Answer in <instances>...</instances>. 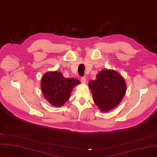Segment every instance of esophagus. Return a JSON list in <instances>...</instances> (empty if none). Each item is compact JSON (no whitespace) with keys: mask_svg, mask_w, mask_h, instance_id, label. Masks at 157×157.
<instances>
[{"mask_svg":"<svg viewBox=\"0 0 157 157\" xmlns=\"http://www.w3.org/2000/svg\"><path fill=\"white\" fill-rule=\"evenodd\" d=\"M81 82L82 83H86V77L81 78Z\"/></svg>","mask_w":157,"mask_h":157,"instance_id":"34e87169","label":"esophagus"}]
</instances>
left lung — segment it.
Listing matches in <instances>:
<instances>
[{
	"label": "left lung",
	"mask_w": 157,
	"mask_h": 157,
	"mask_svg": "<svg viewBox=\"0 0 157 157\" xmlns=\"http://www.w3.org/2000/svg\"><path fill=\"white\" fill-rule=\"evenodd\" d=\"M93 101L102 112H109L117 106L126 91L124 78L113 70H102L95 80L89 82Z\"/></svg>",
	"instance_id": "left-lung-1"
}]
</instances>
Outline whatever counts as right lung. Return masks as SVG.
<instances>
[{
	"label": "right lung",
	"mask_w": 157,
	"mask_h": 157,
	"mask_svg": "<svg viewBox=\"0 0 157 157\" xmlns=\"http://www.w3.org/2000/svg\"><path fill=\"white\" fill-rule=\"evenodd\" d=\"M77 79L65 78L59 71L44 74L41 79V90L48 102L55 106H61L68 101L74 87L79 84Z\"/></svg>",
	"instance_id": "1"
}]
</instances>
